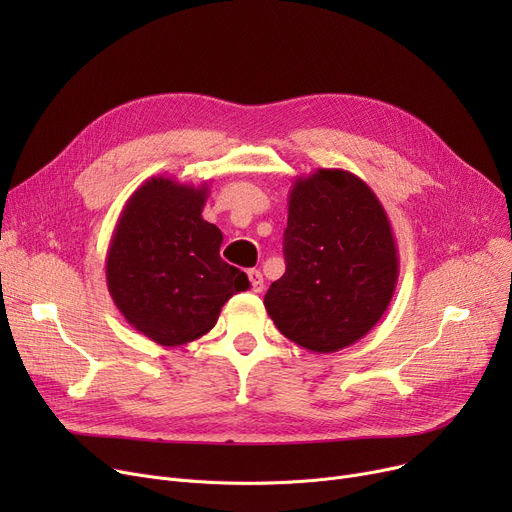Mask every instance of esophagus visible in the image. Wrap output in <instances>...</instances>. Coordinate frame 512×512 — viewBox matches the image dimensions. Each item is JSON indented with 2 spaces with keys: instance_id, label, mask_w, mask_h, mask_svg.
<instances>
[{
  "instance_id": "1",
  "label": "esophagus",
  "mask_w": 512,
  "mask_h": 512,
  "mask_svg": "<svg viewBox=\"0 0 512 512\" xmlns=\"http://www.w3.org/2000/svg\"><path fill=\"white\" fill-rule=\"evenodd\" d=\"M249 280H251V288L253 292H261L263 290V276L259 270H249Z\"/></svg>"
}]
</instances>
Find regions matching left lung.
I'll return each instance as SVG.
<instances>
[{"label": "left lung", "instance_id": "1", "mask_svg": "<svg viewBox=\"0 0 512 512\" xmlns=\"http://www.w3.org/2000/svg\"><path fill=\"white\" fill-rule=\"evenodd\" d=\"M284 259L286 272L263 305L288 340L317 355L361 340L386 313L398 282L388 213L348 170L317 168L294 178Z\"/></svg>", "mask_w": 512, "mask_h": 512}]
</instances>
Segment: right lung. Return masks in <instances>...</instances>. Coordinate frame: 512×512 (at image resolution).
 <instances>
[{
  "instance_id": "obj_1",
  "label": "right lung",
  "mask_w": 512,
  "mask_h": 512,
  "mask_svg": "<svg viewBox=\"0 0 512 512\" xmlns=\"http://www.w3.org/2000/svg\"><path fill=\"white\" fill-rule=\"evenodd\" d=\"M209 184L153 176L120 211L105 257V282L128 324L161 346L207 334L245 272L220 257L222 232L203 220Z\"/></svg>"
}]
</instances>
